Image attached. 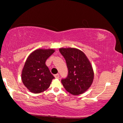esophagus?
Returning <instances> with one entry per match:
<instances>
[{
	"instance_id": "obj_1",
	"label": "esophagus",
	"mask_w": 123,
	"mask_h": 123,
	"mask_svg": "<svg viewBox=\"0 0 123 123\" xmlns=\"http://www.w3.org/2000/svg\"><path fill=\"white\" fill-rule=\"evenodd\" d=\"M55 78H59V74H55Z\"/></svg>"
}]
</instances>
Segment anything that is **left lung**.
<instances>
[{
	"label": "left lung",
	"instance_id": "left-lung-1",
	"mask_svg": "<svg viewBox=\"0 0 123 123\" xmlns=\"http://www.w3.org/2000/svg\"><path fill=\"white\" fill-rule=\"evenodd\" d=\"M59 51L66 60L68 75L62 79L68 92L77 96L83 93L90 87L94 78L91 63L82 51L74 48H61Z\"/></svg>",
	"mask_w": 123,
	"mask_h": 123
}]
</instances>
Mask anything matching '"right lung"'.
<instances>
[{
    "label": "right lung",
    "instance_id": "obj_1",
    "mask_svg": "<svg viewBox=\"0 0 123 123\" xmlns=\"http://www.w3.org/2000/svg\"><path fill=\"white\" fill-rule=\"evenodd\" d=\"M53 49H39L30 54L24 66L21 79L30 92L39 93L49 87L55 78L45 62L54 53Z\"/></svg>",
    "mask_w": 123,
    "mask_h": 123
}]
</instances>
